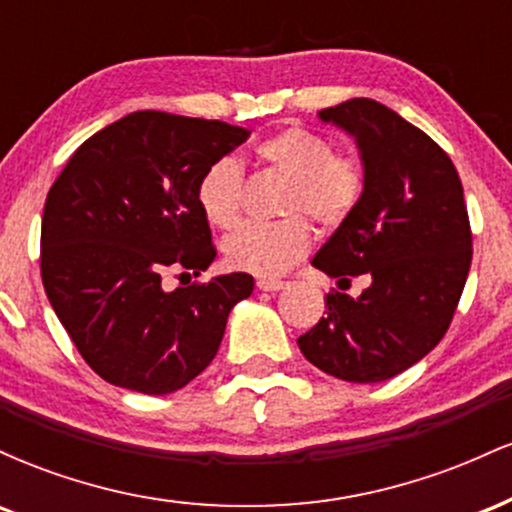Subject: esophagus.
<instances>
[{"label": "esophagus", "mask_w": 512, "mask_h": 512, "mask_svg": "<svg viewBox=\"0 0 512 512\" xmlns=\"http://www.w3.org/2000/svg\"><path fill=\"white\" fill-rule=\"evenodd\" d=\"M286 281H281V279H267V276H264V279H257V289L260 291H281V289H286Z\"/></svg>", "instance_id": "esophagus-1"}]
</instances>
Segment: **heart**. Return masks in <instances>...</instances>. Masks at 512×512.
I'll use <instances>...</instances> for the list:
<instances>
[{
	"label": "heart",
	"instance_id": "heart-1",
	"mask_svg": "<svg viewBox=\"0 0 512 512\" xmlns=\"http://www.w3.org/2000/svg\"><path fill=\"white\" fill-rule=\"evenodd\" d=\"M257 161L286 178L281 214L274 223H243L223 240V260L238 272L276 276L310 248L308 214L317 226L337 228L361 204L366 175L356 156L337 154L330 139L303 127H286L255 149ZM197 204L216 228H231L243 204V173L233 158H216L197 182Z\"/></svg>",
	"mask_w": 512,
	"mask_h": 512
}]
</instances>
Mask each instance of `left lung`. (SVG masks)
<instances>
[{
    "mask_svg": "<svg viewBox=\"0 0 512 512\" xmlns=\"http://www.w3.org/2000/svg\"><path fill=\"white\" fill-rule=\"evenodd\" d=\"M361 151V204L313 257V267L339 279L366 274L358 298L327 293V315L298 337L313 366L349 383H383L414 366L448 332L460 303L472 231L462 182L450 156L370 98L320 110Z\"/></svg>",
    "mask_w": 512,
    "mask_h": 512,
    "instance_id": "left-lung-1",
    "label": "left lung"
}]
</instances>
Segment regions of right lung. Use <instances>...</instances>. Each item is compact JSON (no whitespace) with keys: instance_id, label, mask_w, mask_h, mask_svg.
I'll use <instances>...</instances> for the list:
<instances>
[{"instance_id":"add662e5","label":"right lung","mask_w":512,"mask_h":512,"mask_svg":"<svg viewBox=\"0 0 512 512\" xmlns=\"http://www.w3.org/2000/svg\"><path fill=\"white\" fill-rule=\"evenodd\" d=\"M248 129L139 110L86 139L50 187L40 274L84 361L110 385L168 395L214 361L250 274L166 291L161 276H195L216 257L197 204L199 175Z\"/></svg>"}]
</instances>
